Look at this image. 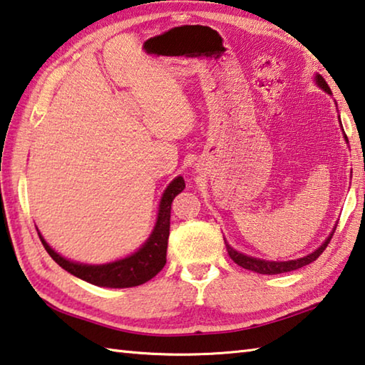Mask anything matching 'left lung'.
<instances>
[{
    "label": "left lung",
    "mask_w": 365,
    "mask_h": 365,
    "mask_svg": "<svg viewBox=\"0 0 365 365\" xmlns=\"http://www.w3.org/2000/svg\"><path fill=\"white\" fill-rule=\"evenodd\" d=\"M316 83L324 89L325 93L331 94L330 88H329V85H327V81H325V80L322 78V75H316ZM344 138H346V136H344ZM346 140H348V139H346ZM334 232H335V229H334ZM334 232H331V234L329 235L327 240H325L324 244L317 248V250L309 253L308 257H303V258H298V259H290V261H266V259L247 257V255L239 253L237 250H234V248H232L231 245H229L226 240H225V244H226L229 257H231V259L234 261V263H237L239 266L244 267V269L258 272V274H267V276H272V274H282V272H290V271L299 269V267H303V266H306V264L312 263V261H316L319 257H321L325 248H327L329 242H330V239H331V235H334Z\"/></svg>",
    "instance_id": "obj_1"
}]
</instances>
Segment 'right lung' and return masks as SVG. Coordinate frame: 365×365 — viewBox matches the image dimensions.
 Instances as JSON below:
<instances>
[{"instance_id": "right-lung-1", "label": "right lung", "mask_w": 365, "mask_h": 365, "mask_svg": "<svg viewBox=\"0 0 365 365\" xmlns=\"http://www.w3.org/2000/svg\"><path fill=\"white\" fill-rule=\"evenodd\" d=\"M186 182L182 176H178L170 182V186L165 189L160 200L158 216L155 227L147 239L145 244L139 248L136 253L130 255L123 259L113 261L107 264H81L68 261L59 253H56L51 248L46 240L41 237L43 247L46 248L49 257L53 258L62 269L73 274L75 277H80L86 282L99 287H110V289H128V287H136L145 284L147 280L155 277L157 274L163 269L166 263V247H168V235H170V216H171V203L178 194H181ZM38 231V229H36Z\"/></svg>"}]
</instances>
